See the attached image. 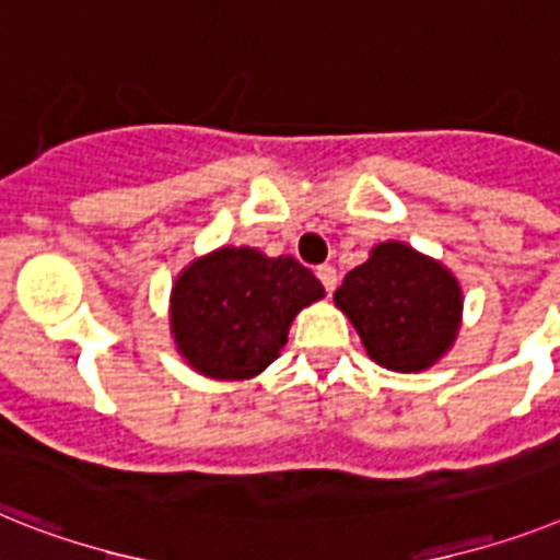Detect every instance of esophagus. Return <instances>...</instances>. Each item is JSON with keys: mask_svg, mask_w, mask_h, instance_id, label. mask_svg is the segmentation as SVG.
<instances>
[{"mask_svg": "<svg viewBox=\"0 0 560 560\" xmlns=\"http://www.w3.org/2000/svg\"><path fill=\"white\" fill-rule=\"evenodd\" d=\"M317 280H320L323 289L331 294V291L337 289V269H335V266H317Z\"/></svg>", "mask_w": 560, "mask_h": 560, "instance_id": "34e87169", "label": "esophagus"}]
</instances>
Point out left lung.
I'll return each instance as SVG.
<instances>
[{
  "instance_id": "1",
  "label": "left lung",
  "mask_w": 560,
  "mask_h": 560,
  "mask_svg": "<svg viewBox=\"0 0 560 560\" xmlns=\"http://www.w3.org/2000/svg\"><path fill=\"white\" fill-rule=\"evenodd\" d=\"M337 308L352 320L369 358L392 372H423L450 352L464 294L438 260L406 243H381L343 277Z\"/></svg>"
}]
</instances>
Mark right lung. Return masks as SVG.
<instances>
[{
  "instance_id": "obj_1",
  "label": "right lung",
  "mask_w": 560,
  "mask_h": 560,
  "mask_svg": "<svg viewBox=\"0 0 560 560\" xmlns=\"http://www.w3.org/2000/svg\"><path fill=\"white\" fill-rule=\"evenodd\" d=\"M320 298V280L294 257L225 246L177 277L171 335L188 366L206 377L248 381L280 354L294 314Z\"/></svg>"
}]
</instances>
